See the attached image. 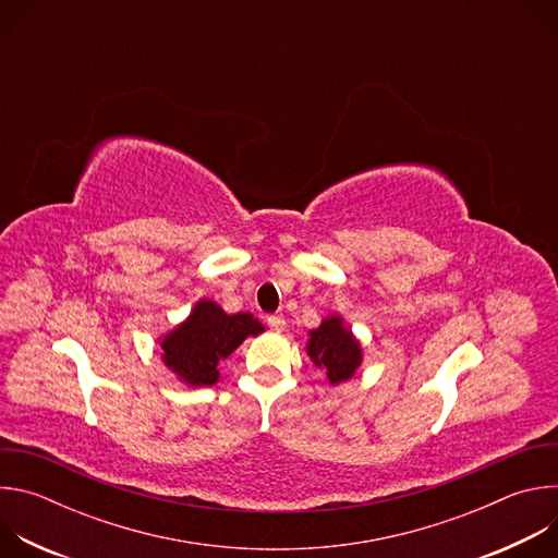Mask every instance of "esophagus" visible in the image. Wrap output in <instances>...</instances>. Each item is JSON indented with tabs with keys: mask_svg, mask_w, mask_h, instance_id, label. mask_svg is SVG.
<instances>
[{
	"mask_svg": "<svg viewBox=\"0 0 558 558\" xmlns=\"http://www.w3.org/2000/svg\"><path fill=\"white\" fill-rule=\"evenodd\" d=\"M267 325H269L271 331H282L287 323H284L282 315H269V317H267Z\"/></svg>",
	"mask_w": 558,
	"mask_h": 558,
	"instance_id": "obj_1",
	"label": "esophagus"
}]
</instances>
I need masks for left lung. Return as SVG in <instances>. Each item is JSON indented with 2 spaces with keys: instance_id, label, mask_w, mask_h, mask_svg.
<instances>
[{
  "instance_id": "1",
  "label": "left lung",
  "mask_w": 558,
  "mask_h": 558,
  "mask_svg": "<svg viewBox=\"0 0 558 558\" xmlns=\"http://www.w3.org/2000/svg\"><path fill=\"white\" fill-rule=\"evenodd\" d=\"M306 353L311 362L323 368L331 386L349 381L362 364V344L344 325L342 315H327L317 329L308 331Z\"/></svg>"
}]
</instances>
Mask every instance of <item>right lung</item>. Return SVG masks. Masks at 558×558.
Instances as JSON below:
<instances>
[{
    "label": "right lung",
    "mask_w": 558,
    "mask_h": 558,
    "mask_svg": "<svg viewBox=\"0 0 558 558\" xmlns=\"http://www.w3.org/2000/svg\"><path fill=\"white\" fill-rule=\"evenodd\" d=\"M263 331V323L252 313H225L220 304L203 298L181 325L158 340L161 360L183 384L214 386L220 379V360Z\"/></svg>",
    "instance_id": "add662e5"
}]
</instances>
